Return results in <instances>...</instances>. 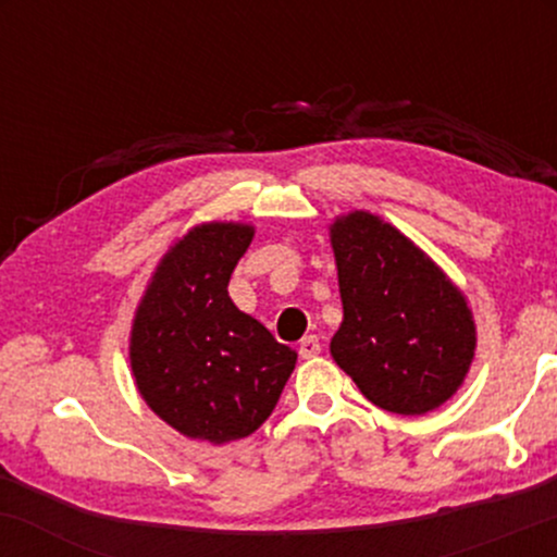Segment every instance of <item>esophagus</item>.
Listing matches in <instances>:
<instances>
[{
    "label": "esophagus",
    "instance_id": "esophagus-1",
    "mask_svg": "<svg viewBox=\"0 0 557 557\" xmlns=\"http://www.w3.org/2000/svg\"><path fill=\"white\" fill-rule=\"evenodd\" d=\"M298 354L304 356V359H314V356L322 354V343H319L317 335H306L304 341L298 343Z\"/></svg>",
    "mask_w": 557,
    "mask_h": 557
}]
</instances>
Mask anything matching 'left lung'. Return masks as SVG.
<instances>
[{
    "label": "left lung",
    "instance_id": "8db88e82",
    "mask_svg": "<svg viewBox=\"0 0 557 557\" xmlns=\"http://www.w3.org/2000/svg\"><path fill=\"white\" fill-rule=\"evenodd\" d=\"M330 233L343 298L332 359L389 413L419 417L443 406L476 348L463 296L380 216L354 212Z\"/></svg>",
    "mask_w": 557,
    "mask_h": 557
}]
</instances>
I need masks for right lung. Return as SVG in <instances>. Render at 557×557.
<instances>
[{
    "label": "right lung",
    "mask_w": 557,
    "mask_h": 557,
    "mask_svg": "<svg viewBox=\"0 0 557 557\" xmlns=\"http://www.w3.org/2000/svg\"><path fill=\"white\" fill-rule=\"evenodd\" d=\"M251 238L233 222L190 230L159 264L131 335V367L151 411L214 445L270 419L298 359L227 296Z\"/></svg>",
    "instance_id": "1"
}]
</instances>
